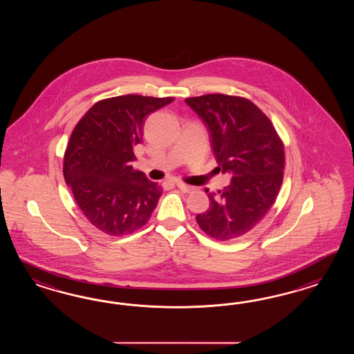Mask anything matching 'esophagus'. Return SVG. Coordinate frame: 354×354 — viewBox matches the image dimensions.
Returning a JSON list of instances; mask_svg holds the SVG:
<instances>
[{
    "label": "esophagus",
    "instance_id": "34e87169",
    "mask_svg": "<svg viewBox=\"0 0 354 354\" xmlns=\"http://www.w3.org/2000/svg\"><path fill=\"white\" fill-rule=\"evenodd\" d=\"M176 187H178L183 193L193 192V187H191V185H187V184H183V183H176Z\"/></svg>",
    "mask_w": 354,
    "mask_h": 354
}]
</instances>
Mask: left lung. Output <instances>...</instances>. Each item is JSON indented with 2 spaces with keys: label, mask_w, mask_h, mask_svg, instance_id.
<instances>
[{
  "label": "left lung",
  "mask_w": 354,
  "mask_h": 354,
  "mask_svg": "<svg viewBox=\"0 0 354 354\" xmlns=\"http://www.w3.org/2000/svg\"><path fill=\"white\" fill-rule=\"evenodd\" d=\"M203 120L219 170L231 182L207 192L209 209L197 214L201 230L216 240L247 234L275 203L284 170V148L270 119L243 97L205 95L185 98Z\"/></svg>",
  "instance_id": "obj_1"
}]
</instances>
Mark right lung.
<instances>
[{
  "label": "right lung",
  "mask_w": 354,
  "mask_h": 354,
  "mask_svg": "<svg viewBox=\"0 0 354 354\" xmlns=\"http://www.w3.org/2000/svg\"><path fill=\"white\" fill-rule=\"evenodd\" d=\"M172 97H113L98 101L79 120L64 153V176L83 214L107 235L141 228L158 204L162 188L132 169L150 113Z\"/></svg>",
  "instance_id": "add662e5"
}]
</instances>
